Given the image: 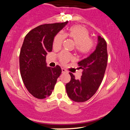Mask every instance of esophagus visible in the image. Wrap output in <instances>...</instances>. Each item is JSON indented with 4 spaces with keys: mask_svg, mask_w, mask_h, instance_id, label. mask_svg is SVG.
<instances>
[{
    "mask_svg": "<svg viewBox=\"0 0 130 130\" xmlns=\"http://www.w3.org/2000/svg\"><path fill=\"white\" fill-rule=\"evenodd\" d=\"M62 73H65V72H67V70L65 69V68H62Z\"/></svg>",
    "mask_w": 130,
    "mask_h": 130,
    "instance_id": "obj_1",
    "label": "esophagus"
}]
</instances>
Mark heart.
Listing matches in <instances>:
<instances>
[{
	"instance_id": "heart-1",
	"label": "heart",
	"mask_w": 130,
	"mask_h": 130,
	"mask_svg": "<svg viewBox=\"0 0 130 130\" xmlns=\"http://www.w3.org/2000/svg\"><path fill=\"white\" fill-rule=\"evenodd\" d=\"M66 36H68L73 39L76 45V50L81 54H87L90 52L94 47V42L90 39V34L88 29L81 26H73L68 30L67 33L64 35L59 32L55 36L53 41V47L58 49L60 47L63 41ZM59 58L63 63L68 62L72 58L70 54L62 52L60 54Z\"/></svg>"
}]
</instances>
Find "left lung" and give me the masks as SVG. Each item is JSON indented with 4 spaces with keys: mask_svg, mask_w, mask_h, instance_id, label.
<instances>
[{
    "mask_svg": "<svg viewBox=\"0 0 130 130\" xmlns=\"http://www.w3.org/2000/svg\"><path fill=\"white\" fill-rule=\"evenodd\" d=\"M107 42L101 36H98L95 51L89 57L78 63L83 70L80 79H76L70 73L71 80L66 85L68 96L72 101L83 102L89 100L96 92L104 76L107 64Z\"/></svg>",
    "mask_w": 130,
    "mask_h": 130,
    "instance_id": "obj_1",
    "label": "left lung"
}]
</instances>
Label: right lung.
Segmentation results:
<instances>
[{
  "mask_svg": "<svg viewBox=\"0 0 130 130\" xmlns=\"http://www.w3.org/2000/svg\"><path fill=\"white\" fill-rule=\"evenodd\" d=\"M68 22L40 25L25 36L20 54V73L26 89L36 98L49 96L62 73L58 65L47 67L45 56L52 51L54 37Z\"/></svg>",
  "mask_w": 130,
  "mask_h": 130,
  "instance_id": "right-lung-1",
  "label": "right lung"
}]
</instances>
